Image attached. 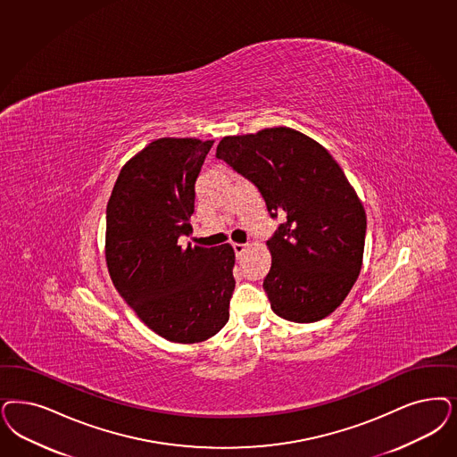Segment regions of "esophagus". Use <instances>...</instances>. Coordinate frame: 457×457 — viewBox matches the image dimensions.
Wrapping results in <instances>:
<instances>
[{
    "instance_id": "obj_1",
    "label": "esophagus",
    "mask_w": 457,
    "mask_h": 457,
    "mask_svg": "<svg viewBox=\"0 0 457 457\" xmlns=\"http://www.w3.org/2000/svg\"><path fill=\"white\" fill-rule=\"evenodd\" d=\"M248 245H243V243H233V250L237 253V256H241L243 253L246 252Z\"/></svg>"
}]
</instances>
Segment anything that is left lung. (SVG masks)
I'll use <instances>...</instances> for the list:
<instances>
[{"instance_id":"left-lung-1","label":"left lung","mask_w":457,"mask_h":457,"mask_svg":"<svg viewBox=\"0 0 457 457\" xmlns=\"http://www.w3.org/2000/svg\"><path fill=\"white\" fill-rule=\"evenodd\" d=\"M216 157L254 184L280 220L267 241L271 311L300 324L334 312L358 280L366 237L364 207L337 162L287 126L224 137Z\"/></svg>"}]
</instances>
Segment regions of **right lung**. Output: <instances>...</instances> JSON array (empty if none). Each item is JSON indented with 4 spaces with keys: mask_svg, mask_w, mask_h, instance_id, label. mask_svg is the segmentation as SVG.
I'll return each mask as SVG.
<instances>
[{
    "mask_svg": "<svg viewBox=\"0 0 457 457\" xmlns=\"http://www.w3.org/2000/svg\"><path fill=\"white\" fill-rule=\"evenodd\" d=\"M212 140L158 138L128 160L106 207L111 280L143 322L172 343H201L226 326L235 250L179 245L189 235L195 180Z\"/></svg>",
    "mask_w": 457,
    "mask_h": 457,
    "instance_id": "right-lung-1",
    "label": "right lung"
}]
</instances>
